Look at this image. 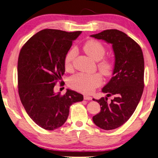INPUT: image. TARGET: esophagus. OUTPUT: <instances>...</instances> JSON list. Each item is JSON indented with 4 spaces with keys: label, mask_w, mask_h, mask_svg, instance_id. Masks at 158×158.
<instances>
[{
    "label": "esophagus",
    "mask_w": 158,
    "mask_h": 158,
    "mask_svg": "<svg viewBox=\"0 0 158 158\" xmlns=\"http://www.w3.org/2000/svg\"><path fill=\"white\" fill-rule=\"evenodd\" d=\"M84 99L85 100H91L92 99V98L90 96H88V95H85V96H84Z\"/></svg>",
    "instance_id": "obj_1"
}]
</instances>
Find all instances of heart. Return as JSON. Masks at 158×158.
<instances>
[{
  "mask_svg": "<svg viewBox=\"0 0 158 158\" xmlns=\"http://www.w3.org/2000/svg\"><path fill=\"white\" fill-rule=\"evenodd\" d=\"M83 50L86 54L94 60L98 61L103 58L105 54L106 49L102 43L95 40L87 41L83 46ZM76 50L71 49L65 56L64 67L66 69H70L73 60L76 56ZM98 67L102 74L108 76L111 73L113 64L108 60L100 62ZM102 83V78L99 74H86L79 73L73 76L69 79V85L72 88L82 93H91L95 88L98 87Z\"/></svg>",
  "mask_w": 158,
  "mask_h": 158,
  "instance_id": "heart-1",
  "label": "heart"
}]
</instances>
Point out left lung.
Wrapping results in <instances>:
<instances>
[{
	"instance_id": "left-lung-1",
	"label": "left lung",
	"mask_w": 158,
	"mask_h": 158,
	"mask_svg": "<svg viewBox=\"0 0 158 158\" xmlns=\"http://www.w3.org/2000/svg\"><path fill=\"white\" fill-rule=\"evenodd\" d=\"M112 45L115 62L112 78L102 89L106 97L96 101L101 106L93 117L96 126L105 130L121 127L131 118L144 89V61L141 47L131 38L117 29H107L90 35ZM114 95L110 103L107 97Z\"/></svg>"
}]
</instances>
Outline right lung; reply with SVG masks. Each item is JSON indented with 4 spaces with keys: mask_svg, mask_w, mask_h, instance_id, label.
<instances>
[{
    "mask_svg": "<svg viewBox=\"0 0 158 158\" xmlns=\"http://www.w3.org/2000/svg\"><path fill=\"white\" fill-rule=\"evenodd\" d=\"M82 31L46 29L36 33L20 50L18 83L20 101L29 117L43 129L52 131L67 120L69 107L83 96L67 89L54 92L56 80L64 73V58Z\"/></svg>",
    "mask_w": 158,
    "mask_h": 158,
    "instance_id": "right-lung-1",
    "label": "right lung"
}]
</instances>
